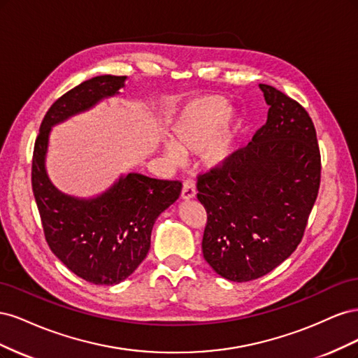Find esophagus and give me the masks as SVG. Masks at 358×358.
Listing matches in <instances>:
<instances>
[{
  "label": "esophagus",
  "instance_id": "34e87169",
  "mask_svg": "<svg viewBox=\"0 0 358 358\" xmlns=\"http://www.w3.org/2000/svg\"><path fill=\"white\" fill-rule=\"evenodd\" d=\"M196 183H194L191 179L183 180V187H182V199L183 200H191L196 197Z\"/></svg>",
  "mask_w": 358,
  "mask_h": 358
}]
</instances>
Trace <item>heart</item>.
<instances>
[{
    "mask_svg": "<svg viewBox=\"0 0 358 358\" xmlns=\"http://www.w3.org/2000/svg\"><path fill=\"white\" fill-rule=\"evenodd\" d=\"M229 104L221 96H201L183 107L170 127L171 145L166 154L178 161L179 152L201 150V159L210 167L221 166L234 152L241 119L229 113Z\"/></svg>",
    "mask_w": 358,
    "mask_h": 358,
    "instance_id": "1",
    "label": "heart"
}]
</instances>
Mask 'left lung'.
<instances>
[{"instance_id":"left-lung-1","label":"left lung","mask_w":358,"mask_h":358,"mask_svg":"<svg viewBox=\"0 0 358 358\" xmlns=\"http://www.w3.org/2000/svg\"><path fill=\"white\" fill-rule=\"evenodd\" d=\"M267 121L252 142L199 176L208 212L203 255L233 282L258 279L296 251L317 200L321 157L308 112L284 92L259 83Z\"/></svg>"}]
</instances>
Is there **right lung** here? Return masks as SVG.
I'll return each mask as SVG.
<instances>
[{
	"label": "right lung",
	"instance_id": "1",
	"mask_svg": "<svg viewBox=\"0 0 358 358\" xmlns=\"http://www.w3.org/2000/svg\"><path fill=\"white\" fill-rule=\"evenodd\" d=\"M127 76H96L70 90L50 106L40 125L32 155V191L52 252L74 275L95 285H115L146 258L158 216L182 191L179 180L140 173L119 178L103 194L79 199L61 192L46 171L49 134L69 117L117 95Z\"/></svg>",
	"mask_w": 358,
	"mask_h": 358
}]
</instances>
